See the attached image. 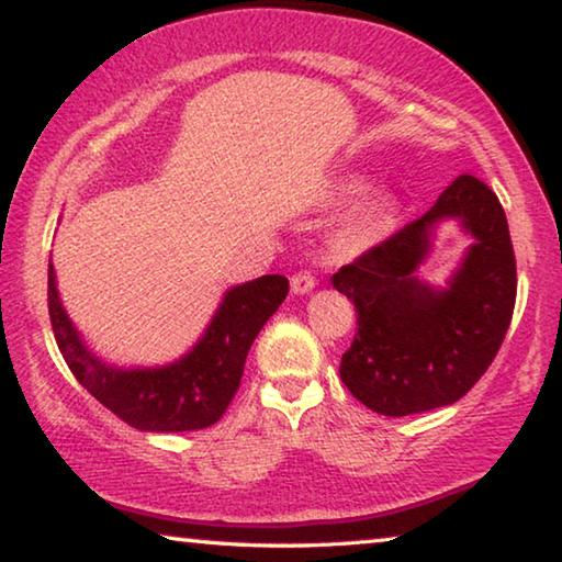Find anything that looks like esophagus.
Masks as SVG:
<instances>
[{
	"mask_svg": "<svg viewBox=\"0 0 562 562\" xmlns=\"http://www.w3.org/2000/svg\"><path fill=\"white\" fill-rule=\"evenodd\" d=\"M314 286H316L314 276L306 273V271H299V273L291 279V291L296 293V296H306V293L314 291Z\"/></svg>",
	"mask_w": 562,
	"mask_h": 562,
	"instance_id": "1",
	"label": "esophagus"
}]
</instances>
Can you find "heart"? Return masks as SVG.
<instances>
[{
	"mask_svg": "<svg viewBox=\"0 0 562 562\" xmlns=\"http://www.w3.org/2000/svg\"><path fill=\"white\" fill-rule=\"evenodd\" d=\"M368 189L363 177H341L334 181L328 191V201L346 204ZM361 196V195H360ZM362 198V196H361ZM393 201L383 191H368V194L344 211L336 226L328 234V256L334 259H356L381 241L391 226Z\"/></svg>",
	"mask_w": 562,
	"mask_h": 562,
	"instance_id": "1",
	"label": "heart"
}]
</instances>
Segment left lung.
<instances>
[{"instance_id":"8db88e82","label":"left lung","mask_w":562,"mask_h":562,"mask_svg":"<svg viewBox=\"0 0 562 562\" xmlns=\"http://www.w3.org/2000/svg\"><path fill=\"white\" fill-rule=\"evenodd\" d=\"M458 220L472 246L446 288L417 279L435 228ZM358 330L341 358L346 389L381 416L450 406L488 371L510 326L515 254L498 196L463 173L420 218L334 273Z\"/></svg>"}]
</instances>
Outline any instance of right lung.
<instances>
[{"label": "right lung", "instance_id": "add662e5", "mask_svg": "<svg viewBox=\"0 0 562 562\" xmlns=\"http://www.w3.org/2000/svg\"><path fill=\"white\" fill-rule=\"evenodd\" d=\"M289 293L286 276L271 273L224 293L199 341L167 366L124 368L101 361L61 306L49 263V318L54 338L74 373L94 398L136 430L181 434L209 428L224 416L244 375V363Z\"/></svg>", "mask_w": 562, "mask_h": 562}]
</instances>
